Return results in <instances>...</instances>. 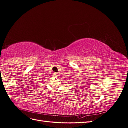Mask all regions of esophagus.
Listing matches in <instances>:
<instances>
[{
	"label": "esophagus",
	"mask_w": 128,
	"mask_h": 128,
	"mask_svg": "<svg viewBox=\"0 0 128 128\" xmlns=\"http://www.w3.org/2000/svg\"><path fill=\"white\" fill-rule=\"evenodd\" d=\"M53 74H54V76L56 77V76H58V73L56 72H54Z\"/></svg>",
	"instance_id": "34e87169"
}]
</instances>
